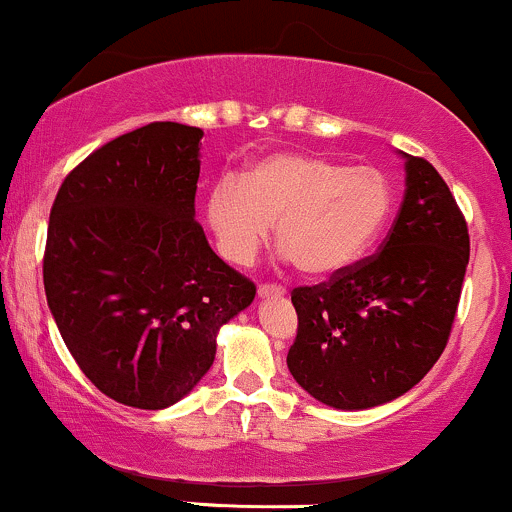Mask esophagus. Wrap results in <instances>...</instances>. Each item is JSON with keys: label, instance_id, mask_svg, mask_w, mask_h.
Wrapping results in <instances>:
<instances>
[{"label": "esophagus", "instance_id": "34e87169", "mask_svg": "<svg viewBox=\"0 0 512 512\" xmlns=\"http://www.w3.org/2000/svg\"><path fill=\"white\" fill-rule=\"evenodd\" d=\"M285 292L287 290H285L283 285H275V283L258 285V297H261V300H268V297H283Z\"/></svg>", "mask_w": 512, "mask_h": 512}]
</instances>
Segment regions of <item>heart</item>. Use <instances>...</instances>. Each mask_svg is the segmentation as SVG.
<instances>
[{"instance_id":"1","label":"heart","mask_w":512,"mask_h":512,"mask_svg":"<svg viewBox=\"0 0 512 512\" xmlns=\"http://www.w3.org/2000/svg\"><path fill=\"white\" fill-rule=\"evenodd\" d=\"M387 176L370 166L278 152L251 164L241 179L217 183L205 220L229 261L244 266L275 227L278 246L302 273L336 275L375 244L392 215Z\"/></svg>"}]
</instances>
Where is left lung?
Here are the masks:
<instances>
[{
  "label": "left lung",
  "mask_w": 512,
  "mask_h": 512,
  "mask_svg": "<svg viewBox=\"0 0 512 512\" xmlns=\"http://www.w3.org/2000/svg\"><path fill=\"white\" fill-rule=\"evenodd\" d=\"M404 159V203L380 251L326 283L292 290L297 336L287 367L333 409H372L416 387L438 363L457 314L467 220L433 164Z\"/></svg>",
  "instance_id": "obj_1"
}]
</instances>
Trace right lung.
Masks as SVG:
<instances>
[{"mask_svg": "<svg viewBox=\"0 0 512 512\" xmlns=\"http://www.w3.org/2000/svg\"><path fill=\"white\" fill-rule=\"evenodd\" d=\"M203 130L149 123L91 152L50 210L43 285L67 350L113 401L157 411L203 380L254 302L195 222Z\"/></svg>", "mask_w": 512, "mask_h": 512, "instance_id": "obj_1", "label": "right lung"}]
</instances>
